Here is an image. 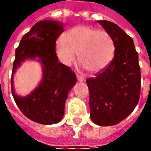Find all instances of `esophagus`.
<instances>
[{
    "label": "esophagus",
    "mask_w": 151,
    "mask_h": 151,
    "mask_svg": "<svg viewBox=\"0 0 151 151\" xmlns=\"http://www.w3.org/2000/svg\"><path fill=\"white\" fill-rule=\"evenodd\" d=\"M77 78H78V80L79 82H83V81L85 80V78H84L82 76L79 75V74H77Z\"/></svg>",
    "instance_id": "34e87169"
}]
</instances>
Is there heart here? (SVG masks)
<instances>
[{
    "instance_id": "b5f03b06",
    "label": "heart",
    "mask_w": 151,
    "mask_h": 151,
    "mask_svg": "<svg viewBox=\"0 0 151 151\" xmlns=\"http://www.w3.org/2000/svg\"><path fill=\"white\" fill-rule=\"evenodd\" d=\"M56 50L60 60L69 65L78 54V62L86 70L98 73L112 59L113 40L107 31L90 26H77L56 41Z\"/></svg>"
}]
</instances>
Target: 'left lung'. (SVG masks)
Instances as JSON below:
<instances>
[{
  "label": "left lung",
  "instance_id": "8db88e82",
  "mask_svg": "<svg viewBox=\"0 0 151 151\" xmlns=\"http://www.w3.org/2000/svg\"><path fill=\"white\" fill-rule=\"evenodd\" d=\"M111 35L115 54L108 66L86 80L92 121L98 125H115L136 108L141 93L138 53L132 38L111 22L98 21Z\"/></svg>",
  "mask_w": 151,
  "mask_h": 151
}]
</instances>
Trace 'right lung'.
Here are the masks:
<instances>
[{"mask_svg": "<svg viewBox=\"0 0 151 151\" xmlns=\"http://www.w3.org/2000/svg\"><path fill=\"white\" fill-rule=\"evenodd\" d=\"M63 31L62 23L51 20L38 22L22 38L15 51L12 95L26 116L42 124H52L61 120L69 91L77 82L75 73L60 63L56 56V41ZM36 57L43 65V80L30 95L19 96L13 91L12 75L22 61Z\"/></svg>", "mask_w": 151, "mask_h": 151, "instance_id": "obj_1", "label": "right lung"}]
</instances>
